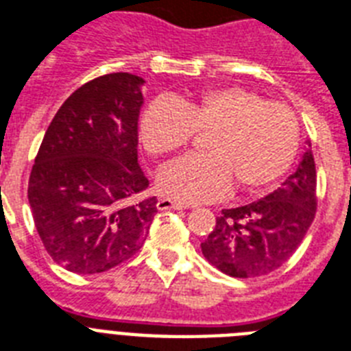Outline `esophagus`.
<instances>
[{
	"instance_id": "esophagus-1",
	"label": "esophagus",
	"mask_w": 351,
	"mask_h": 351,
	"mask_svg": "<svg viewBox=\"0 0 351 351\" xmlns=\"http://www.w3.org/2000/svg\"><path fill=\"white\" fill-rule=\"evenodd\" d=\"M187 205L182 204V202H175L169 200V198H160V200L156 202V209L158 210H182L185 209Z\"/></svg>"
}]
</instances>
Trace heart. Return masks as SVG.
<instances>
[{
	"instance_id": "obj_1",
	"label": "heart",
	"mask_w": 351,
	"mask_h": 351,
	"mask_svg": "<svg viewBox=\"0 0 351 351\" xmlns=\"http://www.w3.org/2000/svg\"><path fill=\"white\" fill-rule=\"evenodd\" d=\"M195 133H209L207 155L185 156L158 175V189L173 200H216L232 184L241 193H259L290 169L299 147L294 111L241 86L210 88L176 106L153 102L138 122L151 156L182 149Z\"/></svg>"
}]
</instances>
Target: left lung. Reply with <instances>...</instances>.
I'll use <instances>...</instances> for the list:
<instances>
[{"label":"left lung","instance_id":"left-lung-1","mask_svg":"<svg viewBox=\"0 0 351 351\" xmlns=\"http://www.w3.org/2000/svg\"><path fill=\"white\" fill-rule=\"evenodd\" d=\"M317 175L312 149L281 187L252 204L223 209L202 243L210 265L232 278L274 272L303 241L317 210Z\"/></svg>","mask_w":351,"mask_h":351}]
</instances>
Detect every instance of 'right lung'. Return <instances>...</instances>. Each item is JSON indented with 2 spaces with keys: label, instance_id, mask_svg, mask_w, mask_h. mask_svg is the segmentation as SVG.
I'll list each match as a JSON object with an SVG mask.
<instances>
[{
  "label": "right lung",
  "instance_id": "obj_1",
  "mask_svg": "<svg viewBox=\"0 0 351 351\" xmlns=\"http://www.w3.org/2000/svg\"><path fill=\"white\" fill-rule=\"evenodd\" d=\"M144 79L108 73L77 88L50 122L28 180L45 249L75 274H99L136 254L156 215L138 166Z\"/></svg>",
  "mask_w": 351,
  "mask_h": 351
}]
</instances>
